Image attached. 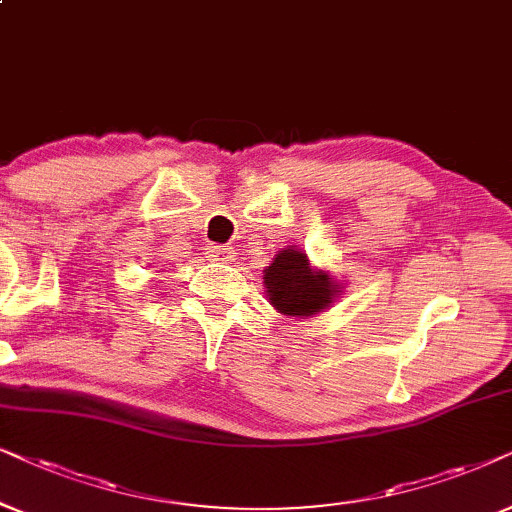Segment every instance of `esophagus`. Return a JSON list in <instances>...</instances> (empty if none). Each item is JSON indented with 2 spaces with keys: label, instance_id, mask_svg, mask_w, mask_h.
Here are the masks:
<instances>
[{
  "label": "esophagus",
  "instance_id": "obj_1",
  "mask_svg": "<svg viewBox=\"0 0 512 512\" xmlns=\"http://www.w3.org/2000/svg\"><path fill=\"white\" fill-rule=\"evenodd\" d=\"M206 255L215 262H229L234 257V252H231L229 245H208Z\"/></svg>",
  "mask_w": 512,
  "mask_h": 512
}]
</instances>
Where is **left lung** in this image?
Listing matches in <instances>:
<instances>
[{"mask_svg": "<svg viewBox=\"0 0 512 512\" xmlns=\"http://www.w3.org/2000/svg\"><path fill=\"white\" fill-rule=\"evenodd\" d=\"M269 302L288 318H311L335 302L339 285L327 271L311 269L309 257L295 245L283 248L264 269Z\"/></svg>", "mask_w": 512, "mask_h": 512, "instance_id": "left-lung-1", "label": "left lung"}]
</instances>
